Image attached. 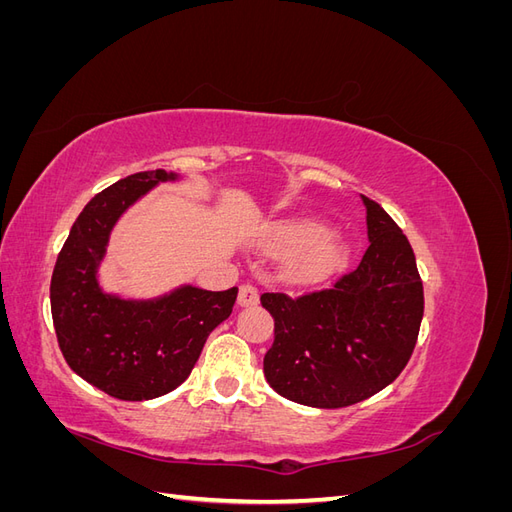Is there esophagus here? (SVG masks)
<instances>
[{"instance_id":"esophagus-1","label":"esophagus","mask_w":512,"mask_h":512,"mask_svg":"<svg viewBox=\"0 0 512 512\" xmlns=\"http://www.w3.org/2000/svg\"><path fill=\"white\" fill-rule=\"evenodd\" d=\"M258 303V288L252 284H241L239 286V305L250 307Z\"/></svg>"}]
</instances>
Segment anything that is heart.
<instances>
[{
    "label": "heart",
    "mask_w": 512,
    "mask_h": 512,
    "mask_svg": "<svg viewBox=\"0 0 512 512\" xmlns=\"http://www.w3.org/2000/svg\"><path fill=\"white\" fill-rule=\"evenodd\" d=\"M273 245L282 252H294L288 273L297 282H318L346 262V247L327 237V228L316 222H286L277 226Z\"/></svg>",
    "instance_id": "obj_1"
}]
</instances>
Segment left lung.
<instances>
[{
  "label": "left lung",
  "mask_w": 512,
  "mask_h": 512,
  "mask_svg": "<svg viewBox=\"0 0 512 512\" xmlns=\"http://www.w3.org/2000/svg\"><path fill=\"white\" fill-rule=\"evenodd\" d=\"M363 203L369 247L359 267L299 297L260 294L275 320L267 382L303 406L346 408L376 395L416 346L425 297L412 245L376 200Z\"/></svg>",
  "instance_id": "left-lung-1"
}]
</instances>
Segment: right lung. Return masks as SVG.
Segmentation results:
<instances>
[{
    "mask_svg": "<svg viewBox=\"0 0 512 512\" xmlns=\"http://www.w3.org/2000/svg\"><path fill=\"white\" fill-rule=\"evenodd\" d=\"M166 170H145L96 194L76 218L51 277L57 344L74 374L115 399L166 395L190 376L209 333L237 301V286L211 292L183 286L156 301H123L104 294L96 269L119 215L160 181Z\"/></svg>",
    "mask_w": 512,
    "mask_h": 512,
    "instance_id": "add662e5",
    "label": "right lung"
}]
</instances>
